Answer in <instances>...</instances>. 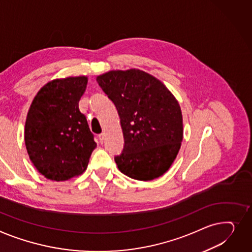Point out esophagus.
Returning a JSON list of instances; mask_svg holds the SVG:
<instances>
[{"label": "esophagus", "instance_id": "34e87169", "mask_svg": "<svg viewBox=\"0 0 252 252\" xmlns=\"http://www.w3.org/2000/svg\"><path fill=\"white\" fill-rule=\"evenodd\" d=\"M98 139H99V142L102 144L103 140H104V133H100V135L98 136Z\"/></svg>", "mask_w": 252, "mask_h": 252}]
</instances>
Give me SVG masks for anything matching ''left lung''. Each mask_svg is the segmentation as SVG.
I'll return each mask as SVG.
<instances>
[{
  "label": "left lung",
  "mask_w": 252,
  "mask_h": 252,
  "mask_svg": "<svg viewBox=\"0 0 252 252\" xmlns=\"http://www.w3.org/2000/svg\"><path fill=\"white\" fill-rule=\"evenodd\" d=\"M114 103L125 145L114 157L119 169L137 180H153L170 168L183 137L182 114L173 94L157 78L138 69L96 78Z\"/></svg>",
  "instance_id": "1"
}]
</instances>
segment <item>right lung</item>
Wrapping results in <instances>:
<instances>
[{
    "instance_id": "obj_1",
    "label": "right lung",
    "mask_w": 252,
    "mask_h": 252,
    "mask_svg": "<svg viewBox=\"0 0 252 252\" xmlns=\"http://www.w3.org/2000/svg\"><path fill=\"white\" fill-rule=\"evenodd\" d=\"M85 76L48 82L33 99L27 113L24 140L40 174L64 181L86 170L96 148L79 101L86 90Z\"/></svg>"
}]
</instances>
